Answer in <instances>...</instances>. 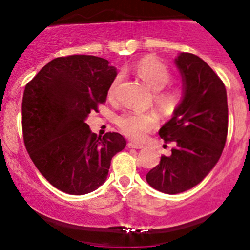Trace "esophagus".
Segmentation results:
<instances>
[{"instance_id":"34e87169","label":"esophagus","mask_w":250,"mask_h":250,"mask_svg":"<svg viewBox=\"0 0 250 250\" xmlns=\"http://www.w3.org/2000/svg\"><path fill=\"white\" fill-rule=\"evenodd\" d=\"M129 148H134V149H142L145 148V146L140 145V143H135V142H129L128 143Z\"/></svg>"}]
</instances>
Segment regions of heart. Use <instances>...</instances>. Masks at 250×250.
<instances>
[{"label":"heart","instance_id":"b5f03b06","mask_svg":"<svg viewBox=\"0 0 250 250\" xmlns=\"http://www.w3.org/2000/svg\"><path fill=\"white\" fill-rule=\"evenodd\" d=\"M135 71L143 82L154 90V100L163 109H171L180 101V94L174 89H163L170 82L171 74L167 65L153 56L143 57L135 65ZM121 75H116L108 88V97L115 99ZM117 127L121 133L129 139L142 140L148 131L153 130L159 125V119L154 113L128 111L116 120Z\"/></svg>","mask_w":250,"mask_h":250}]
</instances>
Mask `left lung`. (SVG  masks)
Returning <instances> with one entry per match:
<instances>
[{"instance_id": "obj_1", "label": "left lung", "mask_w": 250, "mask_h": 250, "mask_svg": "<svg viewBox=\"0 0 250 250\" xmlns=\"http://www.w3.org/2000/svg\"><path fill=\"white\" fill-rule=\"evenodd\" d=\"M175 64L182 76L183 96L159 131L175 147L146 176L154 189L171 195L207 176L221 157L228 133L227 91L220 77L194 54L181 53Z\"/></svg>"}]
</instances>
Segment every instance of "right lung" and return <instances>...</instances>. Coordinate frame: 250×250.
Instances as JSON below:
<instances>
[{"label": "right lung", "mask_w": 250, "mask_h": 250, "mask_svg": "<svg viewBox=\"0 0 250 250\" xmlns=\"http://www.w3.org/2000/svg\"><path fill=\"white\" fill-rule=\"evenodd\" d=\"M116 68L91 55L57 57L25 85L22 130L31 161L50 185L70 195L96 190L127 141L97 136L85 120L105 102Z\"/></svg>", "instance_id": "right-lung-1"}]
</instances>
